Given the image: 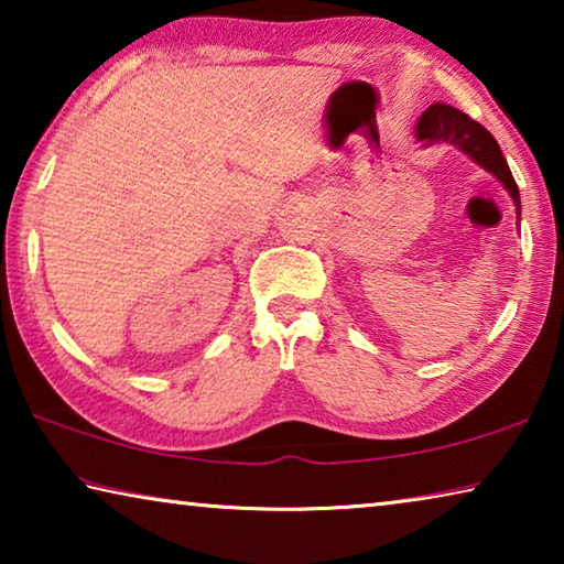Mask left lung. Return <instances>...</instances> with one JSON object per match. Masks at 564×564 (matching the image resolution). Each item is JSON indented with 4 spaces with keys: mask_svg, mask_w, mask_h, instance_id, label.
Returning <instances> with one entry per match:
<instances>
[{
    "mask_svg": "<svg viewBox=\"0 0 564 564\" xmlns=\"http://www.w3.org/2000/svg\"><path fill=\"white\" fill-rule=\"evenodd\" d=\"M415 139L420 141V147L453 144L460 149L463 154L470 156L477 166L490 171V174L498 178L505 188H508V194L512 196V204H514V214H518V221H520L518 184H514L512 171L502 156L498 141H495V137L488 129L473 121L460 109L451 107V104L437 101L433 107H427L423 111V117L417 119Z\"/></svg>",
    "mask_w": 564,
    "mask_h": 564,
    "instance_id": "obj_1",
    "label": "left lung"
}]
</instances>
